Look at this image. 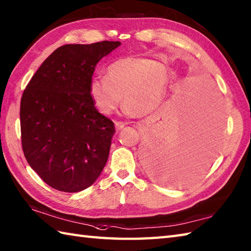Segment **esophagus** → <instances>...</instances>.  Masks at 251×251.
<instances>
[{
  "label": "esophagus",
  "mask_w": 251,
  "mask_h": 251,
  "mask_svg": "<svg viewBox=\"0 0 251 251\" xmlns=\"http://www.w3.org/2000/svg\"><path fill=\"white\" fill-rule=\"evenodd\" d=\"M124 123H122V122H115V128H116V130H121L123 127H124Z\"/></svg>",
  "instance_id": "1"
}]
</instances>
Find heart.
I'll use <instances>...</instances> for the list:
<instances>
[{
  "label": "heart",
  "mask_w": 251,
  "mask_h": 251,
  "mask_svg": "<svg viewBox=\"0 0 251 251\" xmlns=\"http://www.w3.org/2000/svg\"><path fill=\"white\" fill-rule=\"evenodd\" d=\"M172 82L169 68L148 57H125L112 62L105 75L90 83V96L102 114H111L124 98L128 115L156 111L166 98Z\"/></svg>",
  "instance_id": "obj_1"
}]
</instances>
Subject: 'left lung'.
Listing matches in <instances>:
<instances>
[{
    "mask_svg": "<svg viewBox=\"0 0 251 251\" xmlns=\"http://www.w3.org/2000/svg\"><path fill=\"white\" fill-rule=\"evenodd\" d=\"M189 104L168 106L149 127L141 153L148 173L172 185L193 182L220 147L223 112L214 86H201Z\"/></svg>",
    "mask_w": 251,
    "mask_h": 251,
    "instance_id": "left-lung-1",
    "label": "left lung"
}]
</instances>
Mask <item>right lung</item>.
Segmentation results:
<instances>
[{
	"instance_id": "right-lung-1",
	"label": "right lung",
	"mask_w": 251,
	"mask_h": 251,
	"mask_svg": "<svg viewBox=\"0 0 251 251\" xmlns=\"http://www.w3.org/2000/svg\"><path fill=\"white\" fill-rule=\"evenodd\" d=\"M120 42L67 44L37 69L20 101L21 146L41 179L58 191L89 188L108 161L114 123L96 109V65Z\"/></svg>"
}]
</instances>
